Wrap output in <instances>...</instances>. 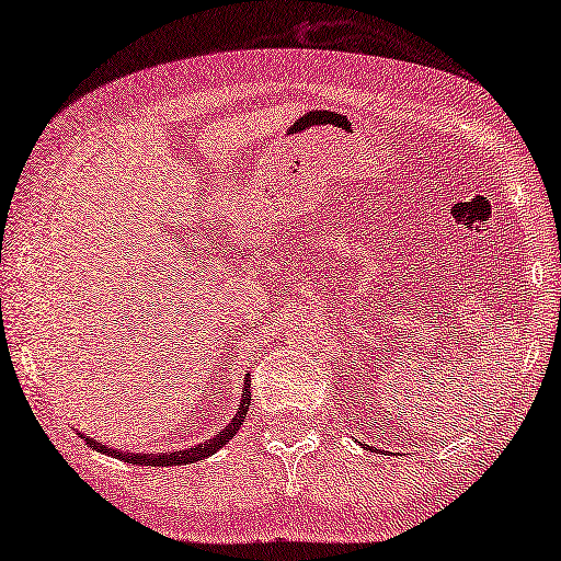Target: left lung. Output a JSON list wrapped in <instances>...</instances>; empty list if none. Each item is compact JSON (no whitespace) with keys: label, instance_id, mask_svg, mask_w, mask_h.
<instances>
[{"label":"left lung","instance_id":"obj_1","mask_svg":"<svg viewBox=\"0 0 561 561\" xmlns=\"http://www.w3.org/2000/svg\"><path fill=\"white\" fill-rule=\"evenodd\" d=\"M363 447H370V444H363Z\"/></svg>","mask_w":561,"mask_h":561}]
</instances>
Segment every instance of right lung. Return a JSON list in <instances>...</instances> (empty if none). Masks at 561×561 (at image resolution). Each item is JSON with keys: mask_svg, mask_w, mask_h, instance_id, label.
Returning <instances> with one entry per match:
<instances>
[{"mask_svg": "<svg viewBox=\"0 0 561 561\" xmlns=\"http://www.w3.org/2000/svg\"><path fill=\"white\" fill-rule=\"evenodd\" d=\"M250 375H244V388H242V398H240V409L234 411L232 421L225 428H219L217 434L211 436L209 442H202V444H194V447L188 449H179V451H158V455H152V451H122V449H114L110 444L104 442H96V439H89V436L81 434V439L89 444V447H94L96 451H102L106 457H114L119 459V462H129V465H142V467H173V465H191V462H198V459L204 457H211L217 455V451L225 447V444L232 439V436L240 432L244 416H248L250 411Z\"/></svg>", "mask_w": 561, "mask_h": 561, "instance_id": "add662e5", "label": "right lung"}]
</instances>
